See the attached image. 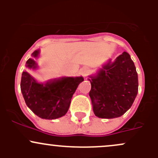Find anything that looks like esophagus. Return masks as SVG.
Wrapping results in <instances>:
<instances>
[{"label": "esophagus", "instance_id": "1", "mask_svg": "<svg viewBox=\"0 0 158 158\" xmlns=\"http://www.w3.org/2000/svg\"><path fill=\"white\" fill-rule=\"evenodd\" d=\"M88 73H89V69H87V68H84V69H82V74L84 76H86L87 74H88Z\"/></svg>", "mask_w": 158, "mask_h": 158}]
</instances>
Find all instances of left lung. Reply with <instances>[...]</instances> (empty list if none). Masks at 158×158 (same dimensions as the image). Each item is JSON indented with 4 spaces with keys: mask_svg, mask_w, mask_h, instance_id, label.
Wrapping results in <instances>:
<instances>
[{
    "mask_svg": "<svg viewBox=\"0 0 158 158\" xmlns=\"http://www.w3.org/2000/svg\"><path fill=\"white\" fill-rule=\"evenodd\" d=\"M89 81L93 111L101 118L121 117L132 106L138 92V73L127 52L103 66Z\"/></svg>",
    "mask_w": 158,
    "mask_h": 158,
    "instance_id": "8db88e82",
    "label": "left lung"
}]
</instances>
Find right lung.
I'll return each mask as SVG.
<instances>
[{"label":"right lung","instance_id":"add662e5","mask_svg":"<svg viewBox=\"0 0 158 158\" xmlns=\"http://www.w3.org/2000/svg\"><path fill=\"white\" fill-rule=\"evenodd\" d=\"M39 50L32 53L33 58L27 61V69L36 68L34 58L38 56ZM83 77H64L51 81L46 84L38 83L24 71L22 73L20 89L28 108L41 118L56 119L65 115L69 110L71 98Z\"/></svg>","mask_w":158,"mask_h":158}]
</instances>
